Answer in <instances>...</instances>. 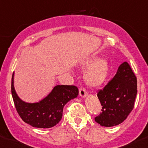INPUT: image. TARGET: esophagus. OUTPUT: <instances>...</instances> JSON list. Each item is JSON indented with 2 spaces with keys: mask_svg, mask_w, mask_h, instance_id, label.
<instances>
[{
  "mask_svg": "<svg viewBox=\"0 0 148 148\" xmlns=\"http://www.w3.org/2000/svg\"><path fill=\"white\" fill-rule=\"evenodd\" d=\"M87 95V92H86V89L84 87H81L79 89V95L82 97H85Z\"/></svg>",
  "mask_w": 148,
  "mask_h": 148,
  "instance_id": "obj_1",
  "label": "esophagus"
}]
</instances>
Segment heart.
I'll use <instances>...</instances> for the list:
<instances>
[{"label":"heart","instance_id":"1","mask_svg":"<svg viewBox=\"0 0 148 148\" xmlns=\"http://www.w3.org/2000/svg\"><path fill=\"white\" fill-rule=\"evenodd\" d=\"M82 66L84 68L89 67L84 74L85 82L89 86L97 87L105 82L109 74V63L105 58H99L93 62L86 61Z\"/></svg>","mask_w":148,"mask_h":148}]
</instances>
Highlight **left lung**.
<instances>
[{"mask_svg": "<svg viewBox=\"0 0 148 148\" xmlns=\"http://www.w3.org/2000/svg\"><path fill=\"white\" fill-rule=\"evenodd\" d=\"M137 90V78L127 62L119 66L117 74L97 92L102 111L95 118L104 127L122 123L134 108Z\"/></svg>", "mask_w": 148, "mask_h": 148, "instance_id": "obj_1", "label": "left lung"}]
</instances>
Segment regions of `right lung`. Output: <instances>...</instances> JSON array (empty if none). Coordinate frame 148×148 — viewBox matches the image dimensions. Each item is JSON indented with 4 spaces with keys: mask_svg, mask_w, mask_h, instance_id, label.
Listing matches in <instances>:
<instances>
[{
    "mask_svg": "<svg viewBox=\"0 0 148 148\" xmlns=\"http://www.w3.org/2000/svg\"><path fill=\"white\" fill-rule=\"evenodd\" d=\"M11 93L16 111L23 122L34 127L50 128L59 123L64 107L78 96L79 89L74 85H57L39 102L27 103L22 101L15 91L13 74Z\"/></svg>",
    "mask_w": 148,
    "mask_h": 148,
    "instance_id": "obj_1",
    "label": "right lung"
}]
</instances>
